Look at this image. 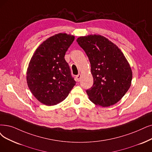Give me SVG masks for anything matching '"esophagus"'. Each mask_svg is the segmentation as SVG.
Masks as SVG:
<instances>
[{
  "label": "esophagus",
  "instance_id": "obj_1",
  "mask_svg": "<svg viewBox=\"0 0 152 152\" xmlns=\"http://www.w3.org/2000/svg\"><path fill=\"white\" fill-rule=\"evenodd\" d=\"M76 78H77V80L78 82H79L80 80V78H81V74H78V75L76 76Z\"/></svg>",
  "mask_w": 152,
  "mask_h": 152
}]
</instances>
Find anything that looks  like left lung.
Instances as JSON below:
<instances>
[{
	"mask_svg": "<svg viewBox=\"0 0 152 152\" xmlns=\"http://www.w3.org/2000/svg\"><path fill=\"white\" fill-rule=\"evenodd\" d=\"M77 42L91 65L94 85L86 92L90 101L104 107L116 104L130 87L132 72L120 48L100 35L82 36Z\"/></svg>",
	"mask_w": 152,
	"mask_h": 152,
	"instance_id": "left-lung-1",
	"label": "left lung"
}]
</instances>
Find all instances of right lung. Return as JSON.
Returning <instances> with one entry per match:
<instances>
[{"mask_svg": "<svg viewBox=\"0 0 152 152\" xmlns=\"http://www.w3.org/2000/svg\"><path fill=\"white\" fill-rule=\"evenodd\" d=\"M74 39L75 36L65 33L51 36L38 47L30 59L27 86L42 104L48 106L59 104L75 85L64 58Z\"/></svg>", "mask_w": 152, "mask_h": 152, "instance_id": "1", "label": "right lung"}]
</instances>
